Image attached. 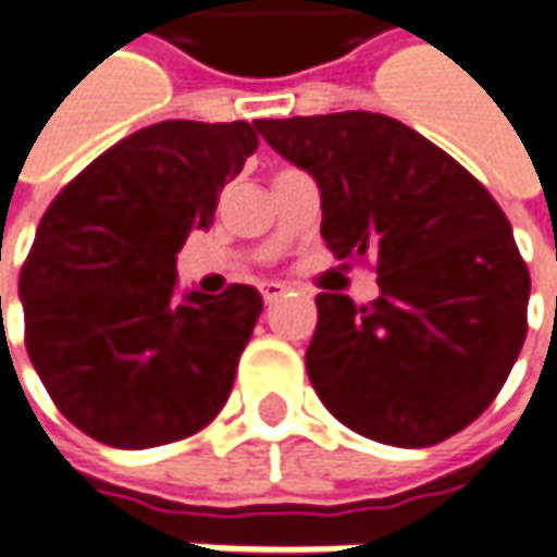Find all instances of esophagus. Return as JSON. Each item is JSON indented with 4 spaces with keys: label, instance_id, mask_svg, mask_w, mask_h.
Here are the masks:
<instances>
[{
    "label": "esophagus",
    "instance_id": "1",
    "mask_svg": "<svg viewBox=\"0 0 557 557\" xmlns=\"http://www.w3.org/2000/svg\"><path fill=\"white\" fill-rule=\"evenodd\" d=\"M259 289H262V298H264V301H268V305H271V301H277V298H283V295H286V286H283V283H277V280H264Z\"/></svg>",
    "mask_w": 557,
    "mask_h": 557
}]
</instances>
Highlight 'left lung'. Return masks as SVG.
<instances>
[{
    "instance_id": "obj_1",
    "label": "left lung",
    "mask_w": 557,
    "mask_h": 557,
    "mask_svg": "<svg viewBox=\"0 0 557 557\" xmlns=\"http://www.w3.org/2000/svg\"><path fill=\"white\" fill-rule=\"evenodd\" d=\"M256 131L320 185L338 259L377 256L381 295H317L310 384L354 433L438 445L485 411L528 335L531 274L512 225L451 154L377 112L259 119Z\"/></svg>"
}]
</instances>
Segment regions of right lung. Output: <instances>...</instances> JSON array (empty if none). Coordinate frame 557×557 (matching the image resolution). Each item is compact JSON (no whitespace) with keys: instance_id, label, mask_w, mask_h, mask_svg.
<instances>
[{"instance_id":"obj_1","label":"right lung","mask_w":557,"mask_h":557,"mask_svg":"<svg viewBox=\"0 0 557 557\" xmlns=\"http://www.w3.org/2000/svg\"><path fill=\"white\" fill-rule=\"evenodd\" d=\"M256 149L247 121H161L90 161L41 215L21 271L26 354L90 438L154 448L225 406L262 295H180L176 252L213 225L222 185Z\"/></svg>"}]
</instances>
